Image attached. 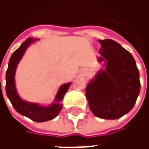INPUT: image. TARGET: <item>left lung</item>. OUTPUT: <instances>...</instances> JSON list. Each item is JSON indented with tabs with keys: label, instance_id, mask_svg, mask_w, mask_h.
<instances>
[{
	"label": "left lung",
	"instance_id": "left-lung-1",
	"mask_svg": "<svg viewBox=\"0 0 149 149\" xmlns=\"http://www.w3.org/2000/svg\"><path fill=\"white\" fill-rule=\"evenodd\" d=\"M101 49L98 61L103 69L85 89L89 109L101 119L120 118L132 109L140 90V74L133 56L119 43L98 40Z\"/></svg>",
	"mask_w": 149,
	"mask_h": 149
}]
</instances>
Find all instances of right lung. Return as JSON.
I'll list each match as a JSON object with an SVG mask.
<instances>
[{"label":"right lung","instance_id":"add662e5","mask_svg":"<svg viewBox=\"0 0 149 149\" xmlns=\"http://www.w3.org/2000/svg\"><path fill=\"white\" fill-rule=\"evenodd\" d=\"M37 40L33 38H28L21 44V45L12 54L8 61V66L5 80V91L6 95L13 104L15 110L22 116H27L35 122H45L54 119L58 115L62 109L63 104L61 101L64 98V96L67 93L71 83H67L61 85L56 95L55 102L48 107L40 106L37 103H30L24 101L19 97L16 86H15V73L19 61L24 56V52L31 43L35 42Z\"/></svg>","mask_w":149,"mask_h":149}]
</instances>
